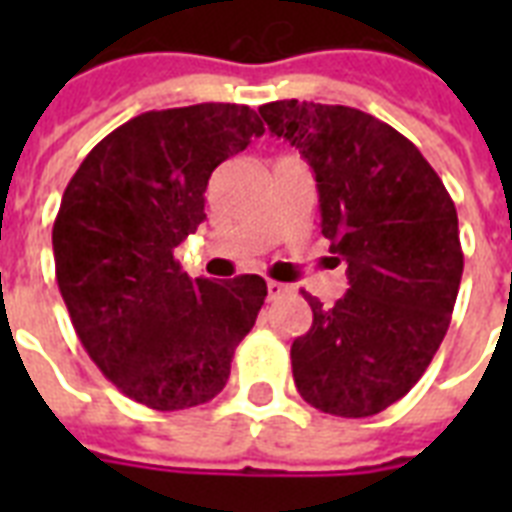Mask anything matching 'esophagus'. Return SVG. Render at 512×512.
<instances>
[{
	"mask_svg": "<svg viewBox=\"0 0 512 512\" xmlns=\"http://www.w3.org/2000/svg\"><path fill=\"white\" fill-rule=\"evenodd\" d=\"M289 292V284H281V281H268V300H279Z\"/></svg>",
	"mask_w": 512,
	"mask_h": 512,
	"instance_id": "esophagus-1",
	"label": "esophagus"
}]
</instances>
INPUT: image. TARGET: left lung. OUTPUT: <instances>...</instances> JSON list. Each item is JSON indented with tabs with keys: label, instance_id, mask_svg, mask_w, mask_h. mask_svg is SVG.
Listing matches in <instances>:
<instances>
[{
	"label": "left lung",
	"instance_id": "1",
	"mask_svg": "<svg viewBox=\"0 0 512 512\" xmlns=\"http://www.w3.org/2000/svg\"><path fill=\"white\" fill-rule=\"evenodd\" d=\"M276 138L311 164L321 233L348 265L332 308L305 295L313 324L292 342L300 396L337 417L404 398L436 356L462 279L457 209L412 140L348 106H260Z\"/></svg>",
	"mask_w": 512,
	"mask_h": 512
}]
</instances>
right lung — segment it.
<instances>
[{"instance_id": "add662e5", "label": "right lung", "mask_w": 512, "mask_h": 512, "mask_svg": "<svg viewBox=\"0 0 512 512\" xmlns=\"http://www.w3.org/2000/svg\"><path fill=\"white\" fill-rule=\"evenodd\" d=\"M265 132L236 103L148 111L92 148L52 225L60 295L100 372L159 412L207 404L268 295L255 273L188 279L172 252L204 223L209 175Z\"/></svg>"}]
</instances>
